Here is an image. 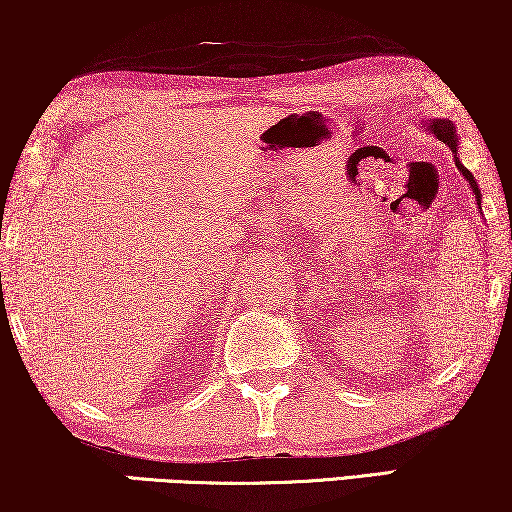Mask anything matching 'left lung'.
<instances>
[{
	"instance_id": "1",
	"label": "left lung",
	"mask_w": 512,
	"mask_h": 512,
	"mask_svg": "<svg viewBox=\"0 0 512 512\" xmlns=\"http://www.w3.org/2000/svg\"><path fill=\"white\" fill-rule=\"evenodd\" d=\"M429 130L440 139V142L447 144L454 153H457V135H454V132H457V130H454L452 121H440V118H433V121L429 123ZM457 167H459V172L466 177L468 184H471L473 193H475V200H478V205H480V188H478V184H475V177L466 170L464 165L459 163V158H457Z\"/></svg>"
}]
</instances>
